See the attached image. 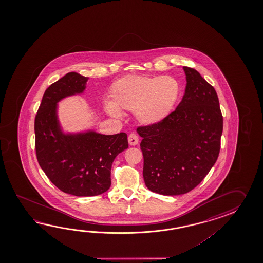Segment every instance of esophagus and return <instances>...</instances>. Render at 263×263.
Listing matches in <instances>:
<instances>
[{
    "mask_svg": "<svg viewBox=\"0 0 263 263\" xmlns=\"http://www.w3.org/2000/svg\"><path fill=\"white\" fill-rule=\"evenodd\" d=\"M128 141H129V144L130 145H136L139 142V138L138 136L135 134H130L128 136Z\"/></svg>",
    "mask_w": 263,
    "mask_h": 263,
    "instance_id": "obj_1",
    "label": "esophagus"
}]
</instances>
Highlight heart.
Segmentation results:
<instances>
[{
    "instance_id": "1",
    "label": "heart",
    "mask_w": 263,
    "mask_h": 263,
    "mask_svg": "<svg viewBox=\"0 0 263 263\" xmlns=\"http://www.w3.org/2000/svg\"><path fill=\"white\" fill-rule=\"evenodd\" d=\"M179 96V82L171 76L126 75L112 83L104 109L115 118L121 109L134 111L139 122L153 125L167 118Z\"/></svg>"
}]
</instances>
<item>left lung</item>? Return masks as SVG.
<instances>
[{
    "label": "left lung",
    "mask_w": 263,
    "mask_h": 263,
    "mask_svg": "<svg viewBox=\"0 0 263 263\" xmlns=\"http://www.w3.org/2000/svg\"><path fill=\"white\" fill-rule=\"evenodd\" d=\"M182 101L159 123L139 127L145 186L163 196L183 195L201 182L218 158L223 116L216 91L183 67Z\"/></svg>",
    "instance_id": "left-lung-1"
}]
</instances>
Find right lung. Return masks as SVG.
Returning <instances> with one entry per match:
<instances>
[{"instance_id": "add662e5", "label": "right lung", "mask_w": 263, "mask_h": 263, "mask_svg": "<svg viewBox=\"0 0 263 263\" xmlns=\"http://www.w3.org/2000/svg\"><path fill=\"white\" fill-rule=\"evenodd\" d=\"M88 79L69 72L50 85L34 119L35 151L40 167L58 189L76 196L105 193L111 186L114 160L129 146L125 133L105 135L93 129L63 130L58 102L83 94Z\"/></svg>"}]
</instances>
